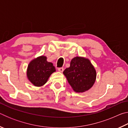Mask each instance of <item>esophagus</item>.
<instances>
[{"label":"esophagus","instance_id":"34e87169","mask_svg":"<svg viewBox=\"0 0 128 128\" xmlns=\"http://www.w3.org/2000/svg\"><path fill=\"white\" fill-rule=\"evenodd\" d=\"M58 70H59V72H63V70H64V68H62V67H60V68H58Z\"/></svg>","mask_w":128,"mask_h":128}]
</instances>
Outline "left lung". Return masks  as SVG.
Returning a JSON list of instances; mask_svg holds the SVG:
<instances>
[{
	"mask_svg": "<svg viewBox=\"0 0 128 128\" xmlns=\"http://www.w3.org/2000/svg\"><path fill=\"white\" fill-rule=\"evenodd\" d=\"M74 92H84L92 87L96 79V71L87 59L76 57L71 60L70 66L63 72Z\"/></svg>",
	"mask_w": 128,
	"mask_h": 128,
	"instance_id": "1",
	"label": "left lung"
}]
</instances>
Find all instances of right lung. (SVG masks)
Listing matches in <instances>:
<instances>
[{
  "label": "right lung",
  "mask_w": 128,
  "mask_h": 128,
  "mask_svg": "<svg viewBox=\"0 0 128 128\" xmlns=\"http://www.w3.org/2000/svg\"><path fill=\"white\" fill-rule=\"evenodd\" d=\"M46 59V56H40L32 60L28 66V79L34 86L44 85L50 75L56 71L53 64L47 62Z\"/></svg>",
  "instance_id": "right-lung-1"
}]
</instances>
